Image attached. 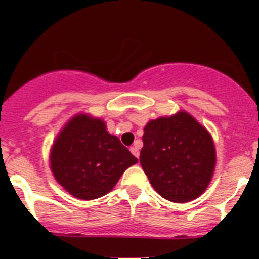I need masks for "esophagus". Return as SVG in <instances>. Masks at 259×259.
<instances>
[{
    "mask_svg": "<svg viewBox=\"0 0 259 259\" xmlns=\"http://www.w3.org/2000/svg\"><path fill=\"white\" fill-rule=\"evenodd\" d=\"M130 150H131L132 154H134L135 157H136L137 159H139V155H140V152H139V146H137L136 144H135L134 146H131V148H130Z\"/></svg>",
    "mask_w": 259,
    "mask_h": 259,
    "instance_id": "obj_1",
    "label": "esophagus"
}]
</instances>
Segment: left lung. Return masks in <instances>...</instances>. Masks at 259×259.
<instances>
[{"instance_id":"1","label":"left lung","mask_w":259,"mask_h":259,"mask_svg":"<svg viewBox=\"0 0 259 259\" xmlns=\"http://www.w3.org/2000/svg\"><path fill=\"white\" fill-rule=\"evenodd\" d=\"M140 163L153 188L176 203L200 197L214 175L217 153L206 128L180 110L146 123Z\"/></svg>"}]
</instances>
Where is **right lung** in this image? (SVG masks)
Wrapping results in <instances>:
<instances>
[{"label":"right lung","instance_id":"obj_1","mask_svg":"<svg viewBox=\"0 0 259 259\" xmlns=\"http://www.w3.org/2000/svg\"><path fill=\"white\" fill-rule=\"evenodd\" d=\"M49 162L54 179L65 191L89 201L109 193L137 158L107 132L101 118L79 113L57 135Z\"/></svg>","mask_w":259,"mask_h":259}]
</instances>
